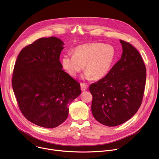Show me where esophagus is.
Instances as JSON below:
<instances>
[{
  "label": "esophagus",
  "instance_id": "obj_1",
  "mask_svg": "<svg viewBox=\"0 0 159 159\" xmlns=\"http://www.w3.org/2000/svg\"><path fill=\"white\" fill-rule=\"evenodd\" d=\"M80 85H81V91H86L88 88H89V86L85 83H80Z\"/></svg>",
  "mask_w": 159,
  "mask_h": 159
}]
</instances>
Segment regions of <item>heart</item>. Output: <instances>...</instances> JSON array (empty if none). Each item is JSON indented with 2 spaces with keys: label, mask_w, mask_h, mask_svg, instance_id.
I'll return each mask as SVG.
<instances>
[{
  "label": "heart",
  "mask_w": 159,
  "mask_h": 159,
  "mask_svg": "<svg viewBox=\"0 0 159 159\" xmlns=\"http://www.w3.org/2000/svg\"><path fill=\"white\" fill-rule=\"evenodd\" d=\"M75 54L67 53L62 58L64 69L72 76H76L84 67L83 78L100 80L110 70L116 57L113 46L101 43H91L75 48Z\"/></svg>",
  "instance_id": "obj_1"
}]
</instances>
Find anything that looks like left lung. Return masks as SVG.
I'll return each mask as SVG.
<instances>
[{
    "instance_id": "8db88e82",
    "label": "left lung",
    "mask_w": 159,
    "mask_h": 159,
    "mask_svg": "<svg viewBox=\"0 0 159 159\" xmlns=\"http://www.w3.org/2000/svg\"><path fill=\"white\" fill-rule=\"evenodd\" d=\"M120 42L123 50L120 60L105 77L89 87L92 115L109 127L124 124L136 113L146 83V67L139 53L130 43Z\"/></svg>"
}]
</instances>
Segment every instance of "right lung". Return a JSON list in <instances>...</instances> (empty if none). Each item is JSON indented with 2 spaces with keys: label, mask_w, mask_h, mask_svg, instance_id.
<instances>
[{
  "label": "right lung",
  "mask_w": 159,
  "mask_h": 159,
  "mask_svg": "<svg viewBox=\"0 0 159 159\" xmlns=\"http://www.w3.org/2000/svg\"><path fill=\"white\" fill-rule=\"evenodd\" d=\"M64 42L56 37L24 48L15 65L12 86L22 114L32 123L55 128L67 119L69 105L81 92L80 84L62 69Z\"/></svg>",
  "instance_id": "right-lung-1"
}]
</instances>
